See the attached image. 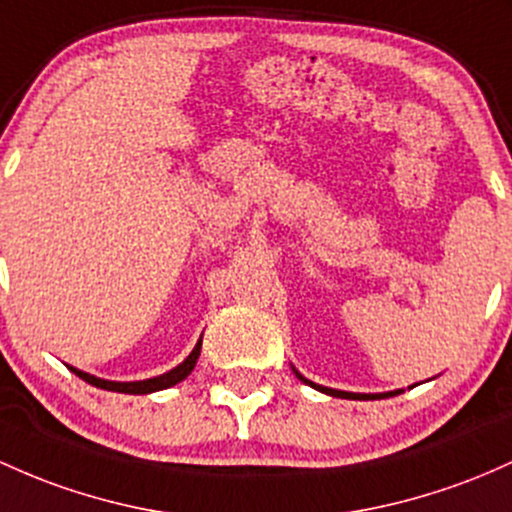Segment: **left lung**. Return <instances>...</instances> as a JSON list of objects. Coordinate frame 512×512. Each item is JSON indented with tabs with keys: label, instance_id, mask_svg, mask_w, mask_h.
Segmentation results:
<instances>
[{
	"label": "left lung",
	"instance_id": "obj_1",
	"mask_svg": "<svg viewBox=\"0 0 512 512\" xmlns=\"http://www.w3.org/2000/svg\"><path fill=\"white\" fill-rule=\"evenodd\" d=\"M296 376H299L301 381H306V384H311L313 389H318V391H323V393H328V396H335V398H386V396H391V393H398V391H391V393H347V391H338V389H325V386H318V384H313V381H308V379H303V376L296 372Z\"/></svg>",
	"mask_w": 512,
	"mask_h": 512
}]
</instances>
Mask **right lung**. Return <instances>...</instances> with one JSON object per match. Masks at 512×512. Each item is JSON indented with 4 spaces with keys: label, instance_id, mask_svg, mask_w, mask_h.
Listing matches in <instances>:
<instances>
[{
    "label": "right lung",
    "instance_id": "1",
    "mask_svg": "<svg viewBox=\"0 0 512 512\" xmlns=\"http://www.w3.org/2000/svg\"><path fill=\"white\" fill-rule=\"evenodd\" d=\"M199 352H201V340L196 342V347L192 350V355L184 359L179 367H174L172 372L162 374V376H155V379H145V381H126V384H121V381H104V379H97V376L92 374H84L80 369L70 367L72 372H75L80 379L87 381V384L97 386V389H106V391H119V393H153V391H162V389H170V386L179 384L182 379H187L189 374H192L196 359H199Z\"/></svg>",
    "mask_w": 512,
    "mask_h": 512
}]
</instances>
